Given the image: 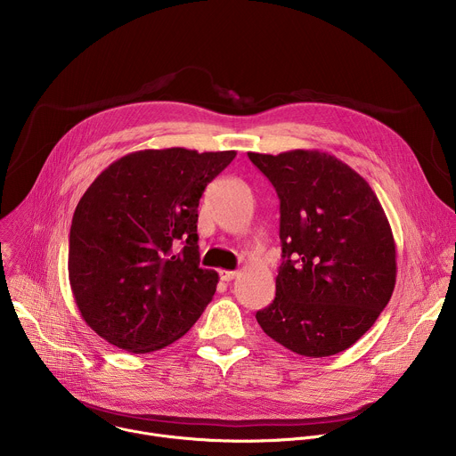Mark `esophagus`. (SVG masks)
<instances>
[{"mask_svg": "<svg viewBox=\"0 0 456 456\" xmlns=\"http://www.w3.org/2000/svg\"><path fill=\"white\" fill-rule=\"evenodd\" d=\"M238 276V271H220V278L224 281H232Z\"/></svg>", "mask_w": 456, "mask_h": 456, "instance_id": "1", "label": "esophagus"}]
</instances>
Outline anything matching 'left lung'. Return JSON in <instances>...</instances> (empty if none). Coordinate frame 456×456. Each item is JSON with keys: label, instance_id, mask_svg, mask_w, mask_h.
I'll return each mask as SVG.
<instances>
[{"label": "left lung", "instance_id": "8db88e82", "mask_svg": "<svg viewBox=\"0 0 456 456\" xmlns=\"http://www.w3.org/2000/svg\"><path fill=\"white\" fill-rule=\"evenodd\" d=\"M280 197L283 262L264 332L305 357L357 343L395 289L394 232L370 183L334 155L248 153Z\"/></svg>", "mask_w": 456, "mask_h": 456}]
</instances>
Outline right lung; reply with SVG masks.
<instances>
[{
  "label": "right lung",
  "mask_w": 456,
  "mask_h": 456,
  "mask_svg": "<svg viewBox=\"0 0 456 456\" xmlns=\"http://www.w3.org/2000/svg\"><path fill=\"white\" fill-rule=\"evenodd\" d=\"M236 151L144 150L110 164L79 200L69 278L88 327L148 354L180 339L209 305L218 274L200 267L199 204Z\"/></svg>",
  "instance_id": "add662e5"
}]
</instances>
